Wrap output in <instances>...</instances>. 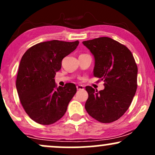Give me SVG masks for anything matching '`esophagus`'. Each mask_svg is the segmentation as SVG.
Masks as SVG:
<instances>
[{
    "instance_id": "obj_1",
    "label": "esophagus",
    "mask_w": 155,
    "mask_h": 155,
    "mask_svg": "<svg viewBox=\"0 0 155 155\" xmlns=\"http://www.w3.org/2000/svg\"><path fill=\"white\" fill-rule=\"evenodd\" d=\"M76 89H77L78 90H84V87H83L82 85L79 84V85H77V86H76Z\"/></svg>"
}]
</instances>
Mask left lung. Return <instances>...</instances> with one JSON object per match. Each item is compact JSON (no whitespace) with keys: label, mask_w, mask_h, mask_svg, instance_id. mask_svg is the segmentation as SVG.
Returning <instances> with one entry per match:
<instances>
[{"label":"left lung","mask_w":155,"mask_h":155,"mask_svg":"<svg viewBox=\"0 0 155 155\" xmlns=\"http://www.w3.org/2000/svg\"><path fill=\"white\" fill-rule=\"evenodd\" d=\"M95 58L94 76L104 81V90L87 86L85 109L103 123L120 119L128 109L137 90L138 67L129 49L108 37L85 41Z\"/></svg>","instance_id":"obj_1"}]
</instances>
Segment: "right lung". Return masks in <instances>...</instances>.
<instances>
[{"instance_id": "add662e5", "label": "right lung", "mask_w": 155, "mask_h": 155, "mask_svg": "<svg viewBox=\"0 0 155 155\" xmlns=\"http://www.w3.org/2000/svg\"><path fill=\"white\" fill-rule=\"evenodd\" d=\"M79 41L52 40L35 44L23 54L17 73L16 87L21 104L37 123L48 125L63 117L76 92V85L67 83L57 87L56 72L62 60L74 51Z\"/></svg>"}]
</instances>
